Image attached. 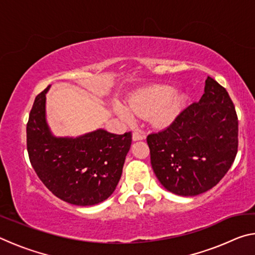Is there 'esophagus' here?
<instances>
[{
  "mask_svg": "<svg viewBox=\"0 0 255 255\" xmlns=\"http://www.w3.org/2000/svg\"><path fill=\"white\" fill-rule=\"evenodd\" d=\"M144 138H145V136L143 135V133H140L138 131L132 132V139L133 140H141V139H144Z\"/></svg>",
  "mask_w": 255,
  "mask_h": 255,
  "instance_id": "1",
  "label": "esophagus"
}]
</instances>
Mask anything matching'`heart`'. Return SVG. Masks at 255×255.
<instances>
[{
	"label": "heart",
	"instance_id": "obj_1",
	"mask_svg": "<svg viewBox=\"0 0 255 255\" xmlns=\"http://www.w3.org/2000/svg\"><path fill=\"white\" fill-rule=\"evenodd\" d=\"M182 96L172 92L167 85H152L139 90L129 98L128 107L132 115L139 118L150 117L157 125L171 123L178 114ZM116 111L125 122H131L132 116L122 105H116Z\"/></svg>",
	"mask_w": 255,
	"mask_h": 255
}]
</instances>
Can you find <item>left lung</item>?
<instances>
[{"instance_id":"1","label":"left lung","mask_w":255,"mask_h":255,"mask_svg":"<svg viewBox=\"0 0 255 255\" xmlns=\"http://www.w3.org/2000/svg\"><path fill=\"white\" fill-rule=\"evenodd\" d=\"M146 140L163 187L179 196L200 195L224 178L235 159L239 119L234 103L226 89L208 76L200 101Z\"/></svg>"}]
</instances>
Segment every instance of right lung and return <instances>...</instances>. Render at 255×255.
<instances>
[{"label":"right lung","instance_id":"obj_1","mask_svg":"<svg viewBox=\"0 0 255 255\" xmlns=\"http://www.w3.org/2000/svg\"><path fill=\"white\" fill-rule=\"evenodd\" d=\"M49 86L34 99L27 124L30 163L51 193L72 205L92 206L109 198L120 180L131 145V131L124 135L103 129L77 138H57L46 123Z\"/></svg>","mask_w":255,"mask_h":255}]
</instances>
